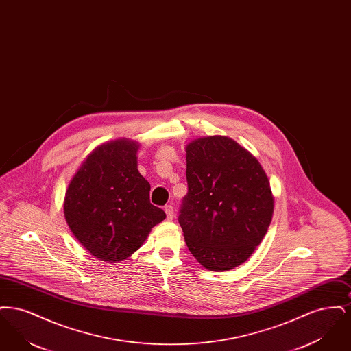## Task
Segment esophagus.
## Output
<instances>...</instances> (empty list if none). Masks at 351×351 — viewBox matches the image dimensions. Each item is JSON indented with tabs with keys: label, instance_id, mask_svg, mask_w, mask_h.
<instances>
[{
	"label": "esophagus",
	"instance_id": "1",
	"mask_svg": "<svg viewBox=\"0 0 351 351\" xmlns=\"http://www.w3.org/2000/svg\"><path fill=\"white\" fill-rule=\"evenodd\" d=\"M165 212H166V216H167L168 221H172L175 217V213H173V208L171 205H166L165 206Z\"/></svg>",
	"mask_w": 351,
	"mask_h": 351
}]
</instances>
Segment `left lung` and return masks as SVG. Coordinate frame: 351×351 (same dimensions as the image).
<instances>
[{
    "mask_svg": "<svg viewBox=\"0 0 351 351\" xmlns=\"http://www.w3.org/2000/svg\"><path fill=\"white\" fill-rule=\"evenodd\" d=\"M185 151L188 193L179 216L185 243L201 266L233 269L267 233L274 215L267 175L229 136L197 138Z\"/></svg>",
    "mask_w": 351,
    "mask_h": 351,
    "instance_id": "8db88e82",
    "label": "left lung"
}]
</instances>
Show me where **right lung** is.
I'll use <instances>...</instances> for the list:
<instances>
[{"mask_svg":"<svg viewBox=\"0 0 351 351\" xmlns=\"http://www.w3.org/2000/svg\"><path fill=\"white\" fill-rule=\"evenodd\" d=\"M139 143L121 138L92 151L68 184L64 217L85 250L118 263L138 250L166 213L150 202V184L139 173Z\"/></svg>","mask_w":351,"mask_h":351,"instance_id":"1","label":"right lung"}]
</instances>
